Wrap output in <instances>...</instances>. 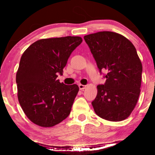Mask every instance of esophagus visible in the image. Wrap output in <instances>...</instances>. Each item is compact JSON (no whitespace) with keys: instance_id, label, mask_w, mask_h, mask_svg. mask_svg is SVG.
<instances>
[{"instance_id":"1","label":"esophagus","mask_w":155,"mask_h":155,"mask_svg":"<svg viewBox=\"0 0 155 155\" xmlns=\"http://www.w3.org/2000/svg\"><path fill=\"white\" fill-rule=\"evenodd\" d=\"M79 90H83L84 89L86 88V85H83V84H79Z\"/></svg>"}]
</instances>
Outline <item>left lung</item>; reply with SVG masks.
<instances>
[{
  "label": "left lung",
  "mask_w": 155,
  "mask_h": 155,
  "mask_svg": "<svg viewBox=\"0 0 155 155\" xmlns=\"http://www.w3.org/2000/svg\"><path fill=\"white\" fill-rule=\"evenodd\" d=\"M97 68L106 71V82L97 86L92 102L95 114L104 120L118 122L127 118L140 92L142 64L134 45L119 33L102 31L84 36Z\"/></svg>",
  "instance_id": "1"
}]
</instances>
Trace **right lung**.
Listing matches in <instances>:
<instances>
[{
	"mask_svg": "<svg viewBox=\"0 0 155 155\" xmlns=\"http://www.w3.org/2000/svg\"><path fill=\"white\" fill-rule=\"evenodd\" d=\"M82 42L79 36L40 39L21 57L16 75L17 96L32 122L44 127L59 124L70 114L79 87L57 79L72 51Z\"/></svg>",
	"mask_w": 155,
	"mask_h": 155,
	"instance_id": "1",
	"label": "right lung"
}]
</instances>
